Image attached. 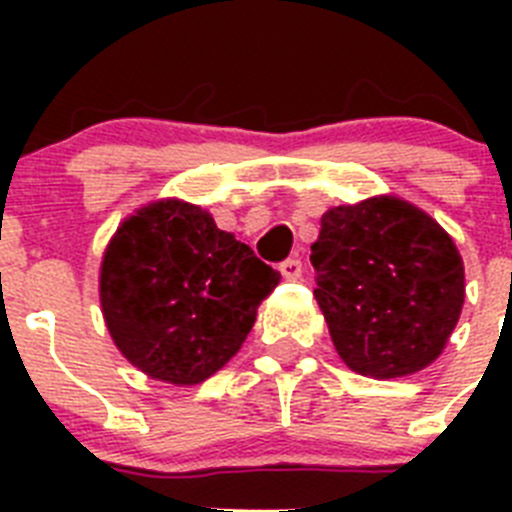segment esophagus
Returning a JSON list of instances; mask_svg holds the SVG:
<instances>
[{"label":"esophagus","instance_id":"obj_1","mask_svg":"<svg viewBox=\"0 0 512 512\" xmlns=\"http://www.w3.org/2000/svg\"><path fill=\"white\" fill-rule=\"evenodd\" d=\"M279 271H282L284 279L295 282V279L302 277V261L297 259V256H292V259H287V261H282V264H279Z\"/></svg>","mask_w":512,"mask_h":512}]
</instances>
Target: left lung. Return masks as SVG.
<instances>
[{
	"label": "left lung",
	"mask_w": 512,
	"mask_h": 512,
	"mask_svg": "<svg viewBox=\"0 0 512 512\" xmlns=\"http://www.w3.org/2000/svg\"><path fill=\"white\" fill-rule=\"evenodd\" d=\"M310 248L315 300L348 369L395 379L441 356L464 305V264L431 215L384 194L330 207Z\"/></svg>",
	"instance_id": "8db88e82"
}]
</instances>
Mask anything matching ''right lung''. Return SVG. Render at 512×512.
I'll use <instances>...</instances> for the list:
<instances>
[{
    "label": "right lung",
    "instance_id": "right-lung-1",
    "mask_svg": "<svg viewBox=\"0 0 512 512\" xmlns=\"http://www.w3.org/2000/svg\"><path fill=\"white\" fill-rule=\"evenodd\" d=\"M282 274L182 200L140 207L112 235L99 271L104 323L148 377L200 384L223 369Z\"/></svg>",
    "mask_w": 512,
    "mask_h": 512
}]
</instances>
